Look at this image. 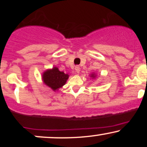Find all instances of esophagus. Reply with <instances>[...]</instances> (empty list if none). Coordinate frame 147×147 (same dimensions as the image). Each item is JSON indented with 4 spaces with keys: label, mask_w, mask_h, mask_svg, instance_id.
Segmentation results:
<instances>
[{
    "label": "esophagus",
    "mask_w": 147,
    "mask_h": 147,
    "mask_svg": "<svg viewBox=\"0 0 147 147\" xmlns=\"http://www.w3.org/2000/svg\"><path fill=\"white\" fill-rule=\"evenodd\" d=\"M75 72H77V73H79V72H80V68H79V66H75Z\"/></svg>",
    "instance_id": "esophagus-1"
}]
</instances>
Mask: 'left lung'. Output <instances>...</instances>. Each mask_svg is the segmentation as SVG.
<instances>
[{"instance_id": "obj_1", "label": "left lung", "mask_w": 147, "mask_h": 147, "mask_svg": "<svg viewBox=\"0 0 147 147\" xmlns=\"http://www.w3.org/2000/svg\"><path fill=\"white\" fill-rule=\"evenodd\" d=\"M90 77L91 78H92V79H95L96 77H97V75H96L95 73H92V74H90Z\"/></svg>"}]
</instances>
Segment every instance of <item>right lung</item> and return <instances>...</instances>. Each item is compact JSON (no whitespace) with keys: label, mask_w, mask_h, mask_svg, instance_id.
<instances>
[{"label":"right lung","mask_w":147,"mask_h":147,"mask_svg":"<svg viewBox=\"0 0 147 147\" xmlns=\"http://www.w3.org/2000/svg\"><path fill=\"white\" fill-rule=\"evenodd\" d=\"M43 84L53 91H57L65 85L69 78L68 73L61 72L57 67L47 69L41 76Z\"/></svg>","instance_id":"add662e5"}]
</instances>
